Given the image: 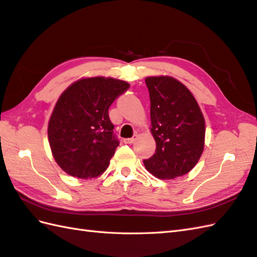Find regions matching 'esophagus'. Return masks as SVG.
I'll return each mask as SVG.
<instances>
[{"mask_svg": "<svg viewBox=\"0 0 257 257\" xmlns=\"http://www.w3.org/2000/svg\"><path fill=\"white\" fill-rule=\"evenodd\" d=\"M137 138H138V136L135 135L133 138H125V139H123V143H124V144H134L135 141L137 140Z\"/></svg>", "mask_w": 257, "mask_h": 257, "instance_id": "esophagus-1", "label": "esophagus"}]
</instances>
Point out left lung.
Wrapping results in <instances>:
<instances>
[{
  "instance_id": "obj_1",
  "label": "left lung",
  "mask_w": 257,
  "mask_h": 257,
  "mask_svg": "<svg viewBox=\"0 0 257 257\" xmlns=\"http://www.w3.org/2000/svg\"><path fill=\"white\" fill-rule=\"evenodd\" d=\"M150 96L151 135L156 154L144 160L151 174L170 180L190 172L204 149L205 120L187 87L171 76L146 79Z\"/></svg>"
}]
</instances>
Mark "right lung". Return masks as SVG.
<instances>
[{"label": "right lung", "instance_id": "add662e5", "mask_svg": "<svg viewBox=\"0 0 257 257\" xmlns=\"http://www.w3.org/2000/svg\"><path fill=\"white\" fill-rule=\"evenodd\" d=\"M127 81L97 77L75 81L59 96L48 121V141L63 171L79 179L106 170L119 141L108 109L129 88Z\"/></svg>", "mask_w": 257, "mask_h": 257}]
</instances>
